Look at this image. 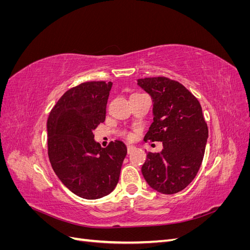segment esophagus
Segmentation results:
<instances>
[{
	"instance_id": "obj_1",
	"label": "esophagus",
	"mask_w": 250,
	"mask_h": 250,
	"mask_svg": "<svg viewBox=\"0 0 250 250\" xmlns=\"http://www.w3.org/2000/svg\"><path fill=\"white\" fill-rule=\"evenodd\" d=\"M135 149H137V148H135L134 146H132V145H128V146H127V152H128V154L131 153L132 151H134Z\"/></svg>"
}]
</instances>
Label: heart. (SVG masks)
<instances>
[{
  "label": "heart",
  "mask_w": 250,
  "mask_h": 250,
  "mask_svg": "<svg viewBox=\"0 0 250 250\" xmlns=\"http://www.w3.org/2000/svg\"><path fill=\"white\" fill-rule=\"evenodd\" d=\"M126 138H127L128 140H132V135H131L130 133H128V134H126Z\"/></svg>",
  "instance_id": "b5f03b06"
}]
</instances>
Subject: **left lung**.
Instances as JSON below:
<instances>
[{
  "label": "left lung",
  "mask_w": 250,
  "mask_h": 250,
  "mask_svg": "<svg viewBox=\"0 0 250 250\" xmlns=\"http://www.w3.org/2000/svg\"><path fill=\"white\" fill-rule=\"evenodd\" d=\"M153 101V123L144 141L163 142L160 153H147L142 173L162 194L183 191L197 175L208 129L199 101L179 82L166 77L138 79Z\"/></svg>",
  "instance_id": "left-lung-1"
}]
</instances>
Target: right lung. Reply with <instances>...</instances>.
<instances>
[{
	"mask_svg": "<svg viewBox=\"0 0 250 250\" xmlns=\"http://www.w3.org/2000/svg\"><path fill=\"white\" fill-rule=\"evenodd\" d=\"M111 85L89 81L70 88L48 118L52 168L71 192L84 199H99L115 190L127 154L123 142L102 148L94 140V130L105 121Z\"/></svg>",
	"mask_w": 250,
	"mask_h": 250,
	"instance_id": "obj_1",
	"label": "right lung"
}]
</instances>
